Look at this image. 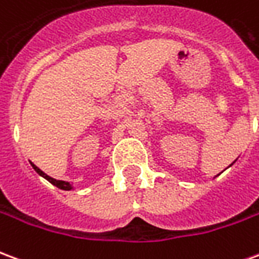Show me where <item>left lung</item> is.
I'll return each mask as SVG.
<instances>
[{
    "instance_id": "8db88e82",
    "label": "left lung",
    "mask_w": 259,
    "mask_h": 259,
    "mask_svg": "<svg viewBox=\"0 0 259 259\" xmlns=\"http://www.w3.org/2000/svg\"><path fill=\"white\" fill-rule=\"evenodd\" d=\"M234 162H236V161H234ZM234 162H233V163H234ZM233 163H232V165H233ZM232 165H229V166H232Z\"/></svg>"
}]
</instances>
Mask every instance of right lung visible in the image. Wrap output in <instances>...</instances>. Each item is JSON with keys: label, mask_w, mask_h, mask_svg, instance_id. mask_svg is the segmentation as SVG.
Here are the masks:
<instances>
[{"label": "right lung", "mask_w": 259, "mask_h": 259, "mask_svg": "<svg viewBox=\"0 0 259 259\" xmlns=\"http://www.w3.org/2000/svg\"><path fill=\"white\" fill-rule=\"evenodd\" d=\"M30 165H31V166H33V169L36 170L37 174L40 175V176H42L44 179H47L48 182H50L51 185L55 186V187H58V189H61V190H66V191L73 190V186L70 185L69 182H65V180H57V179H54V178H51V176H48L47 174H44V172H42L41 169L38 168V166H36V165H34V163H33V162H30Z\"/></svg>", "instance_id": "add662e5"}]
</instances>
